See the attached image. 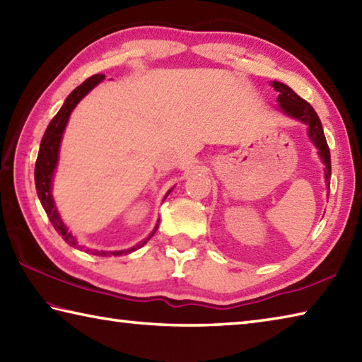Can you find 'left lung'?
<instances>
[{
  "label": "left lung",
  "mask_w": 362,
  "mask_h": 362,
  "mask_svg": "<svg viewBox=\"0 0 362 362\" xmlns=\"http://www.w3.org/2000/svg\"><path fill=\"white\" fill-rule=\"evenodd\" d=\"M271 86L279 93L277 96L279 110H281L284 115H287V117L308 126L309 140L318 149V156L325 165V181H326V187L329 190L331 154H329L328 143H326V139H325L322 121H320L317 112L313 110V107L308 100L299 98L298 94L285 83H281V81H271Z\"/></svg>",
  "instance_id": "obj_1"
}]
</instances>
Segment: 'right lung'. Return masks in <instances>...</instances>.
I'll return each mask as SVG.
<instances>
[{"label":"right lung","mask_w":362,"mask_h":362,"mask_svg":"<svg viewBox=\"0 0 362 362\" xmlns=\"http://www.w3.org/2000/svg\"><path fill=\"white\" fill-rule=\"evenodd\" d=\"M105 78L104 74H96L90 77L88 80H85L83 83L80 86L75 88V90L69 94V96L66 98L63 107L59 108V112L54 115L53 119L50 121V124L47 126V131L42 137V141H40V146H39V154H37V160H36V168H34V182H36V190H37V197L40 200V204H42V208L45 209L47 216H49V219L53 225V228L58 231V233L63 236V240L72 245V247H78V249H83L85 252H91L94 255H99V257H110V255H122V254H131V252L137 250L140 247H143L149 240H151V236L156 233V230L159 228V221L156 223L154 230L149 233V236L146 240L140 241L137 245H134L131 249H124V250H93V249H85L78 245L77 243V238H75L71 230L66 227V223L61 219V216L57 209V204H54L53 200V195H52V184H53V176H54V170H57L58 165V159H59V146H61V140H63V134H64V129L67 121H69L71 113L75 107H77L78 102L83 99L88 93H90L94 86L99 85L102 80ZM172 192V189L168 190L163 197V200L167 199L168 194Z\"/></svg>","instance_id":"add662e5"}]
</instances>
